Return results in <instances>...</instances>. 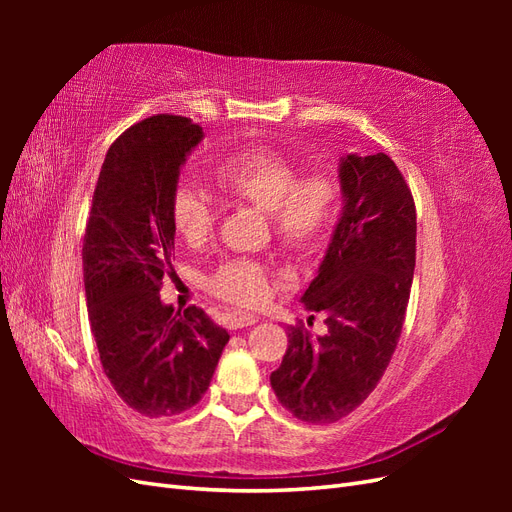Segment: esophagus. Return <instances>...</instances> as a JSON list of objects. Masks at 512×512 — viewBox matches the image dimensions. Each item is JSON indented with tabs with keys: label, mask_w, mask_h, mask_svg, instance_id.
<instances>
[{
	"label": "esophagus",
	"mask_w": 512,
	"mask_h": 512,
	"mask_svg": "<svg viewBox=\"0 0 512 512\" xmlns=\"http://www.w3.org/2000/svg\"><path fill=\"white\" fill-rule=\"evenodd\" d=\"M258 318L252 316V314H235L230 316V327L232 329H243V327H252V324H256Z\"/></svg>",
	"instance_id": "obj_1"
}]
</instances>
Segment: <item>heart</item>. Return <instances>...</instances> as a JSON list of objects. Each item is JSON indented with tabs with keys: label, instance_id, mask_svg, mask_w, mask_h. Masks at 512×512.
I'll return each mask as SVG.
<instances>
[{
	"label": "heart",
	"instance_id": "1",
	"mask_svg": "<svg viewBox=\"0 0 512 512\" xmlns=\"http://www.w3.org/2000/svg\"><path fill=\"white\" fill-rule=\"evenodd\" d=\"M213 183L232 203L265 211L273 239L294 254L314 252L329 239L342 207V185L329 170H307L273 149L232 153L213 168ZM170 224L188 245L205 243L215 209L188 185L170 196ZM275 286L271 269L256 260H226L205 282L215 299L239 307L265 303Z\"/></svg>",
	"mask_w": 512,
	"mask_h": 512
}]
</instances>
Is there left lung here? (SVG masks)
<instances>
[{
	"mask_svg": "<svg viewBox=\"0 0 512 512\" xmlns=\"http://www.w3.org/2000/svg\"><path fill=\"white\" fill-rule=\"evenodd\" d=\"M339 179L344 213L301 299L312 320L324 316L327 335L290 324L271 374L280 404L314 425L348 416L376 389L404 329L416 262L414 196L397 164L386 153L348 156Z\"/></svg>",
	"mask_w": 512,
	"mask_h": 512,
	"instance_id": "8db88e82",
	"label": "left lung"
}]
</instances>
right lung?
Segmentation results:
<instances>
[{
	"instance_id": "1",
	"label": "right lung",
	"mask_w": 512,
	"mask_h": 512,
	"mask_svg": "<svg viewBox=\"0 0 512 512\" xmlns=\"http://www.w3.org/2000/svg\"><path fill=\"white\" fill-rule=\"evenodd\" d=\"M203 128L181 115L134 123L108 147L91 200L83 277L91 333L117 395L149 418L196 406L230 335L203 309L162 305L175 228L170 196Z\"/></svg>"
}]
</instances>
